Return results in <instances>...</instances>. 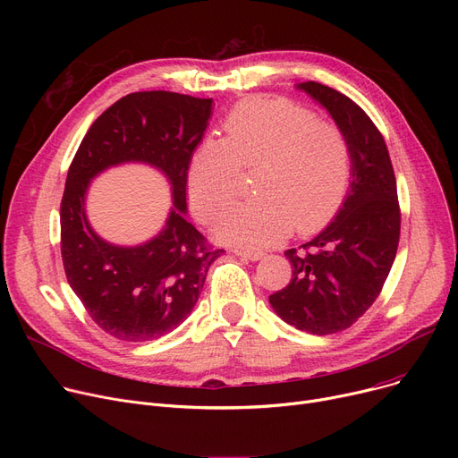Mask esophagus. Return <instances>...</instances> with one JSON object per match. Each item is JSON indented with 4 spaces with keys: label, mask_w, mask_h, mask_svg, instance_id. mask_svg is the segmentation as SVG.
Segmentation results:
<instances>
[{
    "label": "esophagus",
    "mask_w": 458,
    "mask_h": 458,
    "mask_svg": "<svg viewBox=\"0 0 458 458\" xmlns=\"http://www.w3.org/2000/svg\"><path fill=\"white\" fill-rule=\"evenodd\" d=\"M235 256L239 258H245V259H250V261H258L263 258V252L261 250H247V249H233Z\"/></svg>",
    "instance_id": "esophagus-1"
}]
</instances>
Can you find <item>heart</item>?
<instances>
[{
  "label": "heart",
  "instance_id": "b5f03b06",
  "mask_svg": "<svg viewBox=\"0 0 458 458\" xmlns=\"http://www.w3.org/2000/svg\"><path fill=\"white\" fill-rule=\"evenodd\" d=\"M225 139H206L192 152L187 195L192 211L211 223L237 197L250 171L256 199L216 221L223 242L266 247L292 230L314 233L342 206L351 178L345 133L285 98H249L225 120Z\"/></svg>",
  "mask_w": 458,
  "mask_h": 458
}]
</instances>
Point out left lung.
Wrapping results in <instances>:
<instances>
[{"label":"left lung","mask_w":458,"mask_h":458,"mask_svg":"<svg viewBox=\"0 0 458 458\" xmlns=\"http://www.w3.org/2000/svg\"><path fill=\"white\" fill-rule=\"evenodd\" d=\"M297 89L318 100L345 133L352 180L334 221L299 250H285L292 280L269 302L285 323L327 335L349 328L380 295L397 254L401 209L388 147L366 111L318 81Z\"/></svg>","instance_id":"obj_1"}]
</instances>
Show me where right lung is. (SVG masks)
Instances as JSON below:
<instances>
[{
  "label": "right lung",
  "instance_id": "obj_1",
  "mask_svg": "<svg viewBox=\"0 0 458 458\" xmlns=\"http://www.w3.org/2000/svg\"><path fill=\"white\" fill-rule=\"evenodd\" d=\"M211 98L131 92L94 120L70 163L61 200L66 280L104 332L150 342L174 330L197 304L211 263L225 250L185 221L187 171L202 140ZM126 160L154 164L174 185L175 208L162 233L140 248H116L93 233L84 215L88 182Z\"/></svg>",
  "mask_w": 458,
  "mask_h": 458
}]
</instances>
